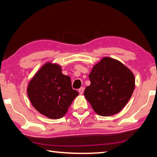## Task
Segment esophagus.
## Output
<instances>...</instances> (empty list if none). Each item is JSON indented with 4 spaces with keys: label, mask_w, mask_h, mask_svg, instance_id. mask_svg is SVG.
<instances>
[{
    "label": "esophagus",
    "mask_w": 157,
    "mask_h": 157,
    "mask_svg": "<svg viewBox=\"0 0 157 157\" xmlns=\"http://www.w3.org/2000/svg\"><path fill=\"white\" fill-rule=\"evenodd\" d=\"M84 91V87H81V88L79 89V90H78L79 94H83Z\"/></svg>",
    "instance_id": "obj_1"
}]
</instances>
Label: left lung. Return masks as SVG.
<instances>
[{"mask_svg":"<svg viewBox=\"0 0 157 157\" xmlns=\"http://www.w3.org/2000/svg\"><path fill=\"white\" fill-rule=\"evenodd\" d=\"M91 84L84 95L98 115L110 116L123 109L135 87L134 75L123 63L113 58H102L92 68Z\"/></svg>","mask_w":157,"mask_h":157,"instance_id":"obj_1","label":"left lung"}]
</instances>
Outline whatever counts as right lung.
Wrapping results in <instances>:
<instances>
[{"instance_id": "1", "label": "right lung", "mask_w": 157, "mask_h": 157, "mask_svg": "<svg viewBox=\"0 0 157 157\" xmlns=\"http://www.w3.org/2000/svg\"><path fill=\"white\" fill-rule=\"evenodd\" d=\"M27 94L35 109L51 119H58L67 112L79 93L73 90L70 77L62 73L57 63L47 62L29 82Z\"/></svg>"}]
</instances>
